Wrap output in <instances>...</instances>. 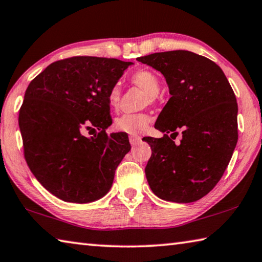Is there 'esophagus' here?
I'll list each match as a JSON object with an SVG mask.
<instances>
[{"mask_svg":"<svg viewBox=\"0 0 262 262\" xmlns=\"http://www.w3.org/2000/svg\"><path fill=\"white\" fill-rule=\"evenodd\" d=\"M140 141H141V137L140 136H133V135L129 136V142H130L132 145L137 144Z\"/></svg>","mask_w":262,"mask_h":262,"instance_id":"obj_1","label":"esophagus"}]
</instances>
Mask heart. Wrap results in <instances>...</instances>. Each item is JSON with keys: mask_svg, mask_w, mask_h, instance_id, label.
I'll list each match as a JSON object with an SVG mask.
<instances>
[{"mask_svg": "<svg viewBox=\"0 0 262 262\" xmlns=\"http://www.w3.org/2000/svg\"><path fill=\"white\" fill-rule=\"evenodd\" d=\"M130 82L146 92L145 102H154L159 93L160 81L157 74L147 69H141L130 74ZM121 89L118 83L113 84L107 93V103L112 108H117L120 103ZM149 123V116L145 113H127L119 117L115 127L118 132L126 133L129 135H139L145 130Z\"/></svg>", "mask_w": 262, "mask_h": 262, "instance_id": "obj_1", "label": "heart"}]
</instances>
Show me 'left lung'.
Masks as SVG:
<instances>
[{"mask_svg":"<svg viewBox=\"0 0 262 262\" xmlns=\"http://www.w3.org/2000/svg\"><path fill=\"white\" fill-rule=\"evenodd\" d=\"M137 60L160 71L170 94L155 125L166 134L145 139L152 150L147 182L164 201L196 202L220 181L238 140L234 90L220 66L191 51L155 52ZM179 127L184 132L177 146L168 133Z\"/></svg>","mask_w":262,"mask_h":262,"instance_id":"obj_1","label":"left lung"}]
</instances>
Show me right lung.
<instances>
[{
    "instance_id": "1",
    "label": "right lung",
    "mask_w": 262,
    "mask_h": 262,
    "mask_svg": "<svg viewBox=\"0 0 262 262\" xmlns=\"http://www.w3.org/2000/svg\"><path fill=\"white\" fill-rule=\"evenodd\" d=\"M130 61L74 56L54 61L28 84L19 108L24 157L36 180L69 203H89L110 190L130 150L125 133L107 134V93ZM97 129L92 139L85 130Z\"/></svg>"
}]
</instances>
